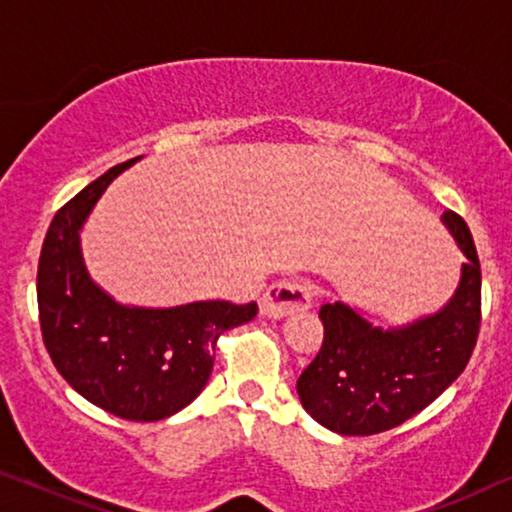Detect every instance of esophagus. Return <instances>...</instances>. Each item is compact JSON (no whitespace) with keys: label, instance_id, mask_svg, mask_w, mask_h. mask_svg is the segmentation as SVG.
Here are the masks:
<instances>
[{"label":"esophagus","instance_id":"esophagus-1","mask_svg":"<svg viewBox=\"0 0 512 512\" xmlns=\"http://www.w3.org/2000/svg\"><path fill=\"white\" fill-rule=\"evenodd\" d=\"M312 289L305 282L296 279H282L275 282L261 298V314L270 319L289 317L293 312H303L312 305Z\"/></svg>","mask_w":512,"mask_h":512}]
</instances>
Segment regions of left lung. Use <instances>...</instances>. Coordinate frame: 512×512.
I'll return each mask as SVG.
<instances>
[{
    "mask_svg": "<svg viewBox=\"0 0 512 512\" xmlns=\"http://www.w3.org/2000/svg\"><path fill=\"white\" fill-rule=\"evenodd\" d=\"M443 221L468 261L443 310L403 328H377L345 303L321 305L324 345L298 377L307 415L340 436H373L436 401L471 359L480 331L482 272L457 212Z\"/></svg>",
    "mask_w": 512,
    "mask_h": 512,
    "instance_id": "1",
    "label": "left lung"
}]
</instances>
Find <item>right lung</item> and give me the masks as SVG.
I'll return each instance as SVG.
<instances>
[{
  "label": "right lung",
  "instance_id": "right-lung-1",
  "mask_svg": "<svg viewBox=\"0 0 512 512\" xmlns=\"http://www.w3.org/2000/svg\"><path fill=\"white\" fill-rule=\"evenodd\" d=\"M137 158L111 167L58 209L37 270L44 345L72 389L130 422H158L205 389L221 333L247 324L258 305L228 300L146 310L107 296L88 277L79 230L104 188Z\"/></svg>",
  "mask_w": 512,
  "mask_h": 512
}]
</instances>
